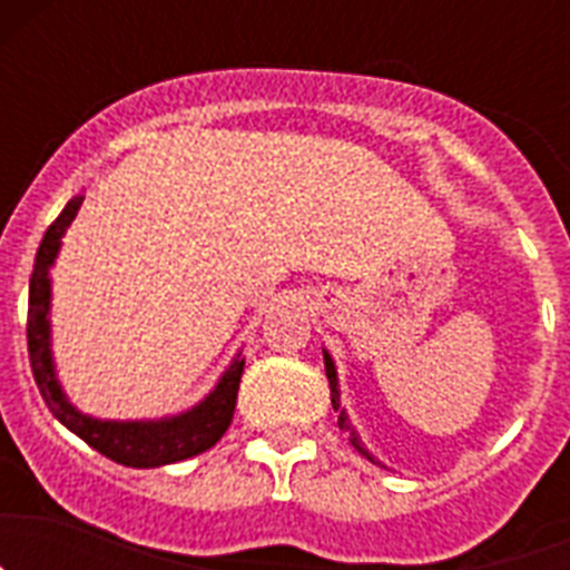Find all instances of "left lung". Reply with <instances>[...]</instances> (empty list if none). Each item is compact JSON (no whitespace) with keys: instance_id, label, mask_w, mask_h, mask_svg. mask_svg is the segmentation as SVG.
Returning <instances> with one entry per match:
<instances>
[{"instance_id":"8db88e82","label":"left lung","mask_w":570,"mask_h":570,"mask_svg":"<svg viewBox=\"0 0 570 570\" xmlns=\"http://www.w3.org/2000/svg\"><path fill=\"white\" fill-rule=\"evenodd\" d=\"M322 354H325V374H328V382H331V405H334V411H340V428H347V431H351V425H347L345 411H342V407H340V385H336V367H334V360H331V356H328V351H322ZM351 442H354V448H356V451H360L362 456H367V460H371V462H376L374 456L367 454L365 448H362L360 436H356L354 431H351Z\"/></svg>"}]
</instances>
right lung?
I'll list each match as a JSON object with an SVG mask.
<instances>
[{
	"mask_svg": "<svg viewBox=\"0 0 570 570\" xmlns=\"http://www.w3.org/2000/svg\"><path fill=\"white\" fill-rule=\"evenodd\" d=\"M82 196H73L65 205L62 214L53 219L42 236V245L37 250V262H33V274H30V294H28V354H30V371L39 385L45 405L50 407V414L57 416L68 431L88 442L94 451H99L108 460L119 462L128 468H159L170 465V462H183L188 456L203 454L208 448L223 440L228 431L230 420H234L236 407V391H239L242 367L245 360L236 356L219 385L205 396L203 402L179 416H168V420H150V422H116V420H94V416L79 414L77 407L70 405L68 396L62 394V387L57 382V371H53V356H50V322H48V305H50V265L57 259L59 245H62V234L73 216H77Z\"/></svg>",
	"mask_w": 570,
	"mask_h": 570,
	"instance_id": "add662e5",
	"label": "right lung"
}]
</instances>
